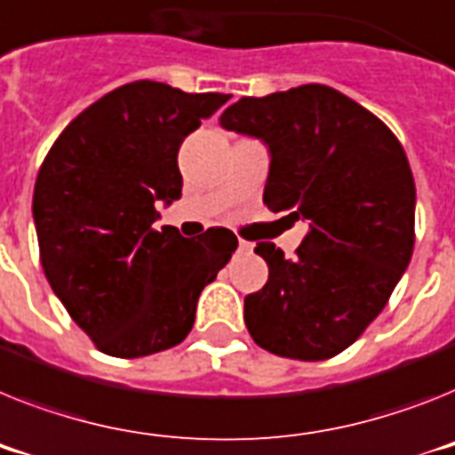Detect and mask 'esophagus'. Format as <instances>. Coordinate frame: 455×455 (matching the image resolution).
I'll return each instance as SVG.
<instances>
[{
    "instance_id": "esophagus-1",
    "label": "esophagus",
    "mask_w": 455,
    "mask_h": 455,
    "mask_svg": "<svg viewBox=\"0 0 455 455\" xmlns=\"http://www.w3.org/2000/svg\"><path fill=\"white\" fill-rule=\"evenodd\" d=\"M238 251L240 254H250L251 243H247V240H238Z\"/></svg>"
}]
</instances>
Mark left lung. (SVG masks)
I'll list each match as a JSON object with an SVG mask.
<instances>
[{
  "label": "left lung",
  "instance_id": "left-lung-1",
  "mask_svg": "<svg viewBox=\"0 0 455 455\" xmlns=\"http://www.w3.org/2000/svg\"><path fill=\"white\" fill-rule=\"evenodd\" d=\"M220 124L268 148L263 204L310 227L293 259L257 245L268 282L245 296L247 331L277 356H335L384 310L410 266L416 187L403 145L326 85L243 97Z\"/></svg>",
  "mask_w": 455,
  "mask_h": 455
}]
</instances>
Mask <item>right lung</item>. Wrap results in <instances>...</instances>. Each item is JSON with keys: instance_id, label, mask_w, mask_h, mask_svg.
<instances>
[{"instance_id": "add662e5", "label": "right lung", "mask_w": 455, "mask_h": 455, "mask_svg": "<svg viewBox=\"0 0 455 455\" xmlns=\"http://www.w3.org/2000/svg\"><path fill=\"white\" fill-rule=\"evenodd\" d=\"M228 97L136 80L83 110L45 156L32 201L41 266L71 319L108 356L180 345L204 286L238 247L221 227L198 240L152 228L159 204L182 196V140Z\"/></svg>"}]
</instances>
